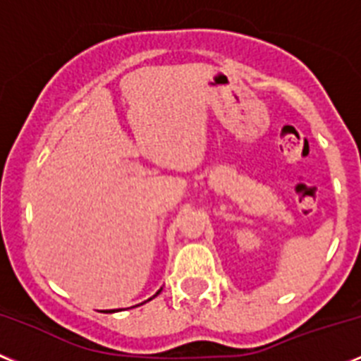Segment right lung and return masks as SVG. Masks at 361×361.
Wrapping results in <instances>:
<instances>
[{"mask_svg":"<svg viewBox=\"0 0 361 361\" xmlns=\"http://www.w3.org/2000/svg\"><path fill=\"white\" fill-rule=\"evenodd\" d=\"M161 290H163V288H159V290H157V292H156V295H159V293H161ZM156 295H152V298L148 299V301H152V299L156 298ZM145 302H147V301H145ZM141 305H143V302H141ZM111 312H115V310H111Z\"/></svg>","mask_w":361,"mask_h":361,"instance_id":"1","label":"right lung"}]
</instances>
